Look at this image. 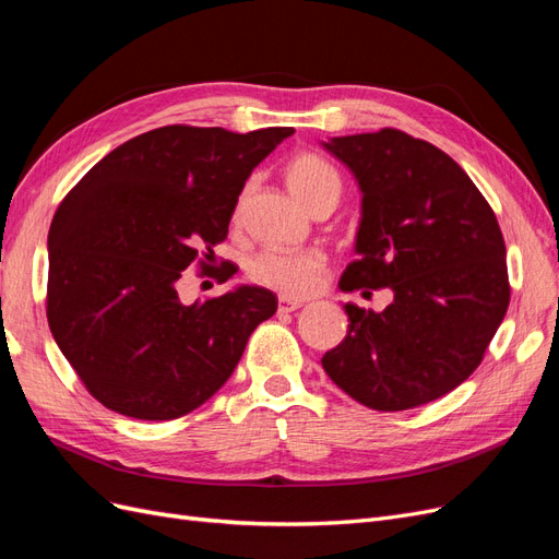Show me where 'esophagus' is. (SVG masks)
Returning <instances> with one entry per match:
<instances>
[{
	"mask_svg": "<svg viewBox=\"0 0 559 559\" xmlns=\"http://www.w3.org/2000/svg\"><path fill=\"white\" fill-rule=\"evenodd\" d=\"M304 301L299 299H290V297H278V311L281 313H293L297 309H301Z\"/></svg>",
	"mask_w": 559,
	"mask_h": 559,
	"instance_id": "obj_1",
	"label": "esophagus"
}]
</instances>
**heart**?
<instances>
[{
	"label": "heart",
	"mask_w": 559,
	"mask_h": 559,
	"mask_svg": "<svg viewBox=\"0 0 559 559\" xmlns=\"http://www.w3.org/2000/svg\"><path fill=\"white\" fill-rule=\"evenodd\" d=\"M285 183L306 211H332L344 192L338 171L316 153H297L285 165ZM243 200L231 221L239 223ZM328 255L320 250H264L248 264V278L283 297H309L325 281Z\"/></svg>",
	"instance_id": "obj_1"
}]
</instances>
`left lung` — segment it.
<instances>
[{
	"label": "left lung",
	"instance_id": "left-lung-1",
	"mask_svg": "<svg viewBox=\"0 0 559 559\" xmlns=\"http://www.w3.org/2000/svg\"><path fill=\"white\" fill-rule=\"evenodd\" d=\"M325 146L362 188L359 258L338 287H392L394 301L381 313L346 304L348 334L322 369L373 411L435 402L478 369L507 316L511 283L497 215L429 141L383 128Z\"/></svg>",
	"mask_w": 559,
	"mask_h": 559
}]
</instances>
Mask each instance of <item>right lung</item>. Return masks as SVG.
<instances>
[{"label":"right lung","instance_id":"1","mask_svg":"<svg viewBox=\"0 0 559 559\" xmlns=\"http://www.w3.org/2000/svg\"><path fill=\"white\" fill-rule=\"evenodd\" d=\"M293 132L167 124L124 141L67 192L48 231L46 318L99 404L174 420L237 369L276 295L243 285L183 304L178 281L192 264L213 272L250 171Z\"/></svg>","mask_w":559,"mask_h":559}]
</instances>
